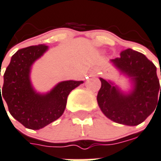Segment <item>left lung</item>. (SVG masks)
Instances as JSON below:
<instances>
[{
    "mask_svg": "<svg viewBox=\"0 0 161 161\" xmlns=\"http://www.w3.org/2000/svg\"><path fill=\"white\" fill-rule=\"evenodd\" d=\"M111 62L129 77L132 90L124 93L110 81L100 77L102 87L97 102L106 117L114 122L134 126L143 122L153 111L161 95L156 66L142 53L127 48Z\"/></svg>",
    "mask_w": 161,
    "mask_h": 161,
    "instance_id": "1",
    "label": "left lung"
}]
</instances>
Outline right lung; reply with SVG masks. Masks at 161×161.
<instances>
[{
  "mask_svg": "<svg viewBox=\"0 0 161 161\" xmlns=\"http://www.w3.org/2000/svg\"><path fill=\"white\" fill-rule=\"evenodd\" d=\"M47 48L39 44L18 50L6 69L2 91L0 85V104L6 102L11 115L28 129H42L58 119L65 111L70 92L84 83L63 81L46 94L36 92L31 82V69Z\"/></svg>",
  "mask_w": 161,
  "mask_h": 161,
  "instance_id": "obj_1",
  "label": "right lung"
}]
</instances>
